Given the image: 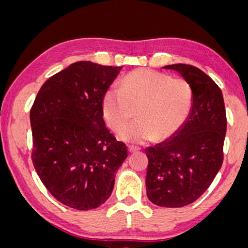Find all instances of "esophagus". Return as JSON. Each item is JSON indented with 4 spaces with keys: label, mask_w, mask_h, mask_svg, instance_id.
<instances>
[{
    "label": "esophagus",
    "mask_w": 248,
    "mask_h": 248,
    "mask_svg": "<svg viewBox=\"0 0 248 248\" xmlns=\"http://www.w3.org/2000/svg\"><path fill=\"white\" fill-rule=\"evenodd\" d=\"M140 150V148L139 147H134V145H128V151L130 152H137Z\"/></svg>",
    "instance_id": "esophagus-1"
}]
</instances>
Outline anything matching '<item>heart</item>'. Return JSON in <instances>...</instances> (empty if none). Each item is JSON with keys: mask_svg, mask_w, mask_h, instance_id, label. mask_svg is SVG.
<instances>
[{"mask_svg": "<svg viewBox=\"0 0 248 248\" xmlns=\"http://www.w3.org/2000/svg\"><path fill=\"white\" fill-rule=\"evenodd\" d=\"M111 87L103 100L104 115L114 131H120L137 109L139 120L122 130L121 140L144 143L166 140L183 127L191 114L193 91L184 78H171L151 70H137Z\"/></svg>", "mask_w": 248, "mask_h": 248, "instance_id": "1", "label": "heart"}]
</instances>
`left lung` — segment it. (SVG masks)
Segmentation results:
<instances>
[{
    "mask_svg": "<svg viewBox=\"0 0 248 248\" xmlns=\"http://www.w3.org/2000/svg\"><path fill=\"white\" fill-rule=\"evenodd\" d=\"M191 84V114L175 135L145 149L147 195L155 205L181 208L196 201L211 185L223 161L227 131L225 103L211 78L188 64H172Z\"/></svg>",
    "mask_w": 248,
    "mask_h": 248,
    "instance_id": "8db88e82",
    "label": "left lung"
}]
</instances>
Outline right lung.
<instances>
[{
	"label": "right lung",
	"instance_id": "right-lung-1",
	"mask_svg": "<svg viewBox=\"0 0 248 248\" xmlns=\"http://www.w3.org/2000/svg\"><path fill=\"white\" fill-rule=\"evenodd\" d=\"M121 70L71 64L43 84L30 109L33 167L47 191L72 209L104 204L127 158L103 118L104 96Z\"/></svg>",
	"mask_w": 248,
	"mask_h": 248
}]
</instances>
